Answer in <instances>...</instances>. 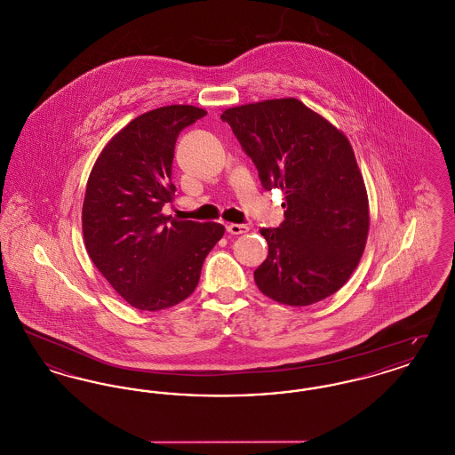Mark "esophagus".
<instances>
[{"mask_svg":"<svg viewBox=\"0 0 455 455\" xmlns=\"http://www.w3.org/2000/svg\"><path fill=\"white\" fill-rule=\"evenodd\" d=\"M251 228L247 227V225H243V223H228L227 225V232L228 234H232V235H240V234H245V232H249Z\"/></svg>","mask_w":455,"mask_h":455,"instance_id":"esophagus-1","label":"esophagus"}]
</instances>
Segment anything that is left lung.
Returning <instances> with one entry per match:
<instances>
[{
  "label": "left lung",
  "instance_id": "1",
  "mask_svg": "<svg viewBox=\"0 0 455 455\" xmlns=\"http://www.w3.org/2000/svg\"><path fill=\"white\" fill-rule=\"evenodd\" d=\"M242 150L264 189H282L284 220L262 228L269 252L254 271L260 291L303 307L336 293L363 254L368 197L353 148L341 131L297 99L227 108Z\"/></svg>",
  "mask_w": 455,
  "mask_h": 455
}]
</instances>
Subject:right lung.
<instances>
[{"mask_svg": "<svg viewBox=\"0 0 455 455\" xmlns=\"http://www.w3.org/2000/svg\"><path fill=\"white\" fill-rule=\"evenodd\" d=\"M193 106L145 112L119 131L97 158L84 201L88 256L134 308L162 310L197 286L223 225L162 215L172 201V160L179 132L204 117Z\"/></svg>", "mask_w": 455, "mask_h": 455, "instance_id": "right-lung-1", "label": "right lung"}]
</instances>
